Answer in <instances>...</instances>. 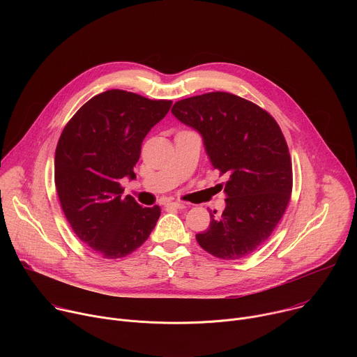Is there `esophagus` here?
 Listing matches in <instances>:
<instances>
[{"label": "esophagus", "mask_w": 357, "mask_h": 357, "mask_svg": "<svg viewBox=\"0 0 357 357\" xmlns=\"http://www.w3.org/2000/svg\"><path fill=\"white\" fill-rule=\"evenodd\" d=\"M188 205L186 203H181V202H168L167 203V208H171V209H185Z\"/></svg>", "instance_id": "1"}]
</instances>
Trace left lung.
Wrapping results in <instances>:
<instances>
[{"label": "left lung", "mask_w": 357, "mask_h": 357, "mask_svg": "<svg viewBox=\"0 0 357 357\" xmlns=\"http://www.w3.org/2000/svg\"><path fill=\"white\" fill-rule=\"evenodd\" d=\"M172 114L196 130L213 168L226 174V208L211 213L196 234L212 256L237 260L256 251L281 220L292 190L288 145L277 121L261 107L225 91L176 101Z\"/></svg>", "instance_id": "1"}]
</instances>
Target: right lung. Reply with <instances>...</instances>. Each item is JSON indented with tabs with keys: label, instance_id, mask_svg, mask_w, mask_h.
I'll return each instance as SVG.
<instances>
[{
	"label": "right lung",
	"instance_id": "obj_1",
	"mask_svg": "<svg viewBox=\"0 0 357 357\" xmlns=\"http://www.w3.org/2000/svg\"><path fill=\"white\" fill-rule=\"evenodd\" d=\"M172 106L124 90L90 98L62 131L55 152V185L76 236L105 259H121L154 230L160 206L121 197V179H135L141 144Z\"/></svg>",
	"mask_w": 357,
	"mask_h": 357
}]
</instances>
